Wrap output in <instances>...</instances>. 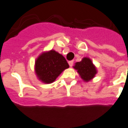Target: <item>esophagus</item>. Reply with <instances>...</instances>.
Listing matches in <instances>:
<instances>
[{"instance_id": "1", "label": "esophagus", "mask_w": 128, "mask_h": 128, "mask_svg": "<svg viewBox=\"0 0 128 128\" xmlns=\"http://www.w3.org/2000/svg\"><path fill=\"white\" fill-rule=\"evenodd\" d=\"M68 64H69V65H70V67H72V66H73V60L69 61Z\"/></svg>"}]
</instances>
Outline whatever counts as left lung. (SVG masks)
<instances>
[{"instance_id": "1", "label": "left lung", "mask_w": 128, "mask_h": 128, "mask_svg": "<svg viewBox=\"0 0 128 128\" xmlns=\"http://www.w3.org/2000/svg\"><path fill=\"white\" fill-rule=\"evenodd\" d=\"M73 68L77 70L80 77L86 82L92 79L96 73L95 66L90 58L86 57L82 58L80 62H76Z\"/></svg>"}]
</instances>
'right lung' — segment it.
<instances>
[{"label": "right lung", "mask_w": 128, "mask_h": 128, "mask_svg": "<svg viewBox=\"0 0 128 128\" xmlns=\"http://www.w3.org/2000/svg\"><path fill=\"white\" fill-rule=\"evenodd\" d=\"M69 65L65 58L54 50L41 54L35 62V72L43 82L50 84L55 80L58 75Z\"/></svg>", "instance_id": "1"}]
</instances>
